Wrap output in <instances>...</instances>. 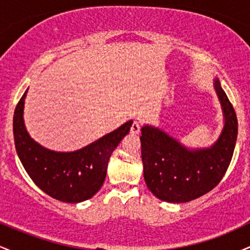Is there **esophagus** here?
I'll return each instance as SVG.
<instances>
[{"instance_id": "esophagus-1", "label": "esophagus", "mask_w": 250, "mask_h": 250, "mask_svg": "<svg viewBox=\"0 0 250 250\" xmlns=\"http://www.w3.org/2000/svg\"><path fill=\"white\" fill-rule=\"evenodd\" d=\"M140 129H141V127H140V123L137 121H134L133 125H131V127H130V134L137 135L140 133Z\"/></svg>"}]
</instances>
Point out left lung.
<instances>
[{"instance_id": "8db88e82", "label": "left lung", "mask_w": 250, "mask_h": 250, "mask_svg": "<svg viewBox=\"0 0 250 250\" xmlns=\"http://www.w3.org/2000/svg\"><path fill=\"white\" fill-rule=\"evenodd\" d=\"M214 87L223 110L225 127L211 147L190 150L159 128H141L143 176L157 199L189 202L209 193L225 176L237 139V117L217 79Z\"/></svg>"}]
</instances>
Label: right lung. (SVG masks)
<instances>
[{"label": "right lung", "instance_id": "right-lung-1", "mask_svg": "<svg viewBox=\"0 0 250 250\" xmlns=\"http://www.w3.org/2000/svg\"><path fill=\"white\" fill-rule=\"evenodd\" d=\"M27 90L14 113V141L21 163L30 179L53 199L79 203L93 197L102 187L109 157L130 130L133 121L125 122L87 147L70 153L43 148L29 136L23 122Z\"/></svg>", "mask_w": 250, "mask_h": 250}]
</instances>
